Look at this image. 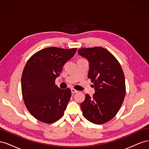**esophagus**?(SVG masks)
Listing matches in <instances>:
<instances>
[{
  "mask_svg": "<svg viewBox=\"0 0 149 149\" xmlns=\"http://www.w3.org/2000/svg\"><path fill=\"white\" fill-rule=\"evenodd\" d=\"M71 93H73V94H74V93H77V92H78L77 90L74 89V88H71Z\"/></svg>",
  "mask_w": 149,
  "mask_h": 149,
  "instance_id": "obj_1",
  "label": "esophagus"
}]
</instances>
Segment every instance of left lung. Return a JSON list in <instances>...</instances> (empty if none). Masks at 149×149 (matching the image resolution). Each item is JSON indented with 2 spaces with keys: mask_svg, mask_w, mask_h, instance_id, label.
Segmentation results:
<instances>
[{
  "mask_svg": "<svg viewBox=\"0 0 149 149\" xmlns=\"http://www.w3.org/2000/svg\"><path fill=\"white\" fill-rule=\"evenodd\" d=\"M78 54L89 61L88 78L91 79L95 90L93 97L86 94L81 104L83 114L94 124L107 123L118 113L124 100L123 69L114 55L102 47L81 48Z\"/></svg>",
  "mask_w": 149,
  "mask_h": 149,
  "instance_id": "left-lung-1",
  "label": "left lung"
}]
</instances>
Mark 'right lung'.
I'll return each mask as SVG.
<instances>
[{"label": "right lung", "instance_id": "obj_1", "mask_svg": "<svg viewBox=\"0 0 149 149\" xmlns=\"http://www.w3.org/2000/svg\"><path fill=\"white\" fill-rule=\"evenodd\" d=\"M76 50L49 47L35 53L26 62L21 79L22 97L27 109L37 120L51 124L64 115L71 89L59 88L55 81Z\"/></svg>", "mask_w": 149, "mask_h": 149}]
</instances>
